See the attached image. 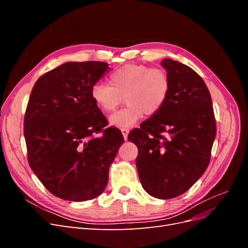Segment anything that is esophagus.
<instances>
[{
	"label": "esophagus",
	"instance_id": "obj_1",
	"mask_svg": "<svg viewBox=\"0 0 248 248\" xmlns=\"http://www.w3.org/2000/svg\"><path fill=\"white\" fill-rule=\"evenodd\" d=\"M121 131H122V134H123V138H124V140H127V138H128V133H129V129L123 128V129H121Z\"/></svg>",
	"mask_w": 248,
	"mask_h": 248
}]
</instances>
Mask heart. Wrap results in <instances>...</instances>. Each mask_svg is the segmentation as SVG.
I'll list each match as a JSON object with an SVG mask.
<instances>
[{
	"label": "heart",
	"instance_id": "obj_1",
	"mask_svg": "<svg viewBox=\"0 0 248 248\" xmlns=\"http://www.w3.org/2000/svg\"><path fill=\"white\" fill-rule=\"evenodd\" d=\"M109 84L96 82L91 88V97L104 114L114 111L123 97L127 106L109 118L111 126L130 128L146 114L156 115L166 104L170 79L162 68H151L142 64H126L110 73Z\"/></svg>",
	"mask_w": 248,
	"mask_h": 248
}]
</instances>
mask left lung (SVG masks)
<instances>
[{
	"instance_id": "8db88e82",
	"label": "left lung",
	"mask_w": 248,
	"mask_h": 248,
	"mask_svg": "<svg viewBox=\"0 0 248 248\" xmlns=\"http://www.w3.org/2000/svg\"><path fill=\"white\" fill-rule=\"evenodd\" d=\"M161 65L170 79L169 98L128 140L139 149L136 163L144 189L169 200L186 192L207 170L216 123L211 95L199 74L171 59Z\"/></svg>"
}]
</instances>
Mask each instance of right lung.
I'll return each mask as SVG.
<instances>
[{
	"instance_id": "add662e5",
	"label": "right lung",
	"mask_w": 248,
	"mask_h": 248,
	"mask_svg": "<svg viewBox=\"0 0 248 248\" xmlns=\"http://www.w3.org/2000/svg\"><path fill=\"white\" fill-rule=\"evenodd\" d=\"M108 63L67 62L35 82L28 102L24 134L28 161L54 196L92 200L104 190L108 170L124 138L97 108L91 88Z\"/></svg>"
}]
</instances>
